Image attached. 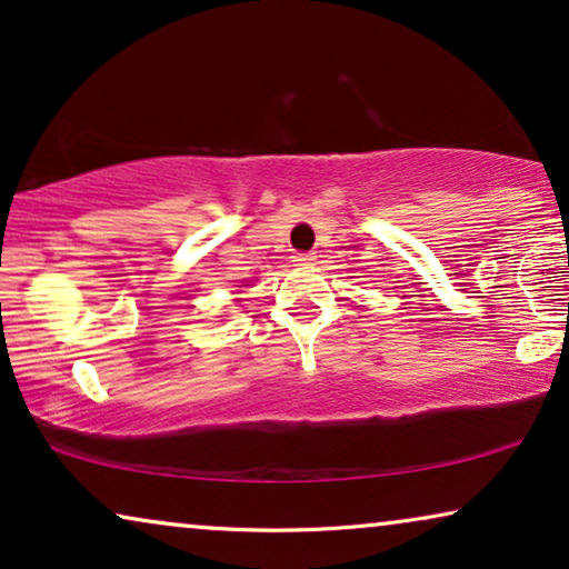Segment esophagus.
<instances>
[{
    "label": "esophagus",
    "instance_id": "esophagus-1",
    "mask_svg": "<svg viewBox=\"0 0 569 569\" xmlns=\"http://www.w3.org/2000/svg\"><path fill=\"white\" fill-rule=\"evenodd\" d=\"M292 261L298 263V267H308V263H313V261H316V256H313V253H308V251H306V253H295V256H292Z\"/></svg>",
    "mask_w": 569,
    "mask_h": 569
}]
</instances>
